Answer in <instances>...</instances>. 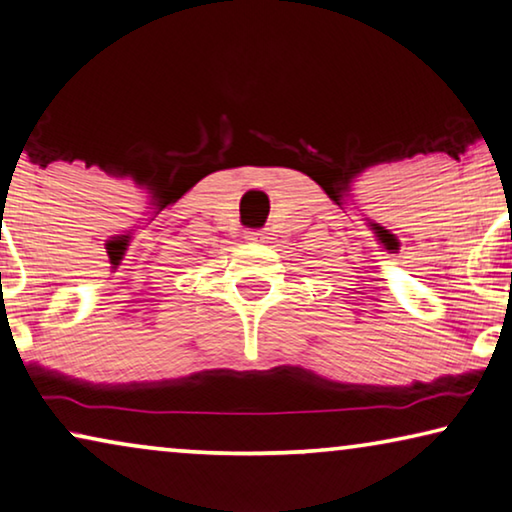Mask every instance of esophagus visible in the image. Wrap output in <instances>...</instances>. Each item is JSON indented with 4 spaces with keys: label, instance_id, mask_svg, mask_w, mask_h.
Listing matches in <instances>:
<instances>
[{
    "label": "esophagus",
    "instance_id": "34e87169",
    "mask_svg": "<svg viewBox=\"0 0 512 512\" xmlns=\"http://www.w3.org/2000/svg\"><path fill=\"white\" fill-rule=\"evenodd\" d=\"M266 239V234L264 232H259V229H257V232H248V241H257V243H262Z\"/></svg>",
    "mask_w": 512,
    "mask_h": 512
}]
</instances>
